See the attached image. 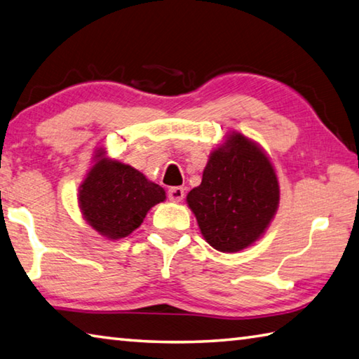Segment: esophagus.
<instances>
[{
	"label": "esophagus",
	"instance_id": "34e87169",
	"mask_svg": "<svg viewBox=\"0 0 359 359\" xmlns=\"http://www.w3.org/2000/svg\"><path fill=\"white\" fill-rule=\"evenodd\" d=\"M168 196L172 202H180L185 196V190L182 187H172V188H169Z\"/></svg>",
	"mask_w": 359,
	"mask_h": 359
}]
</instances>
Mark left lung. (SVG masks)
<instances>
[{"instance_id":"obj_1","label":"left lung","mask_w":359,"mask_h":359,"mask_svg":"<svg viewBox=\"0 0 359 359\" xmlns=\"http://www.w3.org/2000/svg\"><path fill=\"white\" fill-rule=\"evenodd\" d=\"M187 202L208 245L221 252L242 251L260 238L278 210L275 168L256 142L232 132L210 154Z\"/></svg>"}]
</instances>
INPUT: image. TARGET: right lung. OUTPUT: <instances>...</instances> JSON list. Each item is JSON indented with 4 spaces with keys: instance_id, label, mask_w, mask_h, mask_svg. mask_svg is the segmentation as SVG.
Returning <instances> with one entry per match:
<instances>
[{
    "instance_id": "1",
    "label": "right lung",
    "mask_w": 359,
    "mask_h": 359,
    "mask_svg": "<svg viewBox=\"0 0 359 359\" xmlns=\"http://www.w3.org/2000/svg\"><path fill=\"white\" fill-rule=\"evenodd\" d=\"M94 160L78 193L83 217L103 237H127L155 204L166 199L165 190L138 169L107 158L103 149Z\"/></svg>"
}]
</instances>
